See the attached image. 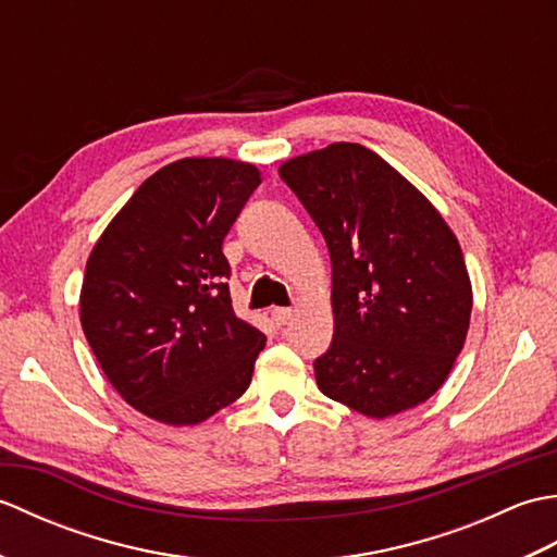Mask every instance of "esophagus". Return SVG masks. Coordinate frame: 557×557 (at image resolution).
Returning a JSON list of instances; mask_svg holds the SVG:
<instances>
[{"mask_svg": "<svg viewBox=\"0 0 557 557\" xmlns=\"http://www.w3.org/2000/svg\"><path fill=\"white\" fill-rule=\"evenodd\" d=\"M292 313H294L292 309H272V321H275V323L282 327V325L289 323Z\"/></svg>", "mask_w": 557, "mask_h": 557, "instance_id": "1", "label": "esophagus"}]
</instances>
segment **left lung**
Masks as SVG:
<instances>
[{
	"label": "left lung",
	"instance_id": "obj_1",
	"mask_svg": "<svg viewBox=\"0 0 557 557\" xmlns=\"http://www.w3.org/2000/svg\"><path fill=\"white\" fill-rule=\"evenodd\" d=\"M333 260V345L313 361L330 399L371 419L421 405L465 347L471 282L441 212L393 164L333 144L280 164Z\"/></svg>",
	"mask_w": 557,
	"mask_h": 557
}]
</instances>
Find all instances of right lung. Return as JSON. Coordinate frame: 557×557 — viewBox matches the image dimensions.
Listing matches in <instances>:
<instances>
[{"label": "right lung", "mask_w": 557, "mask_h": 557, "mask_svg": "<svg viewBox=\"0 0 557 557\" xmlns=\"http://www.w3.org/2000/svg\"><path fill=\"white\" fill-rule=\"evenodd\" d=\"M258 184L248 162L176 160L92 246L83 333L116 393L160 423L206 421L251 383L265 335L232 309L222 242Z\"/></svg>", "instance_id": "right-lung-1"}]
</instances>
